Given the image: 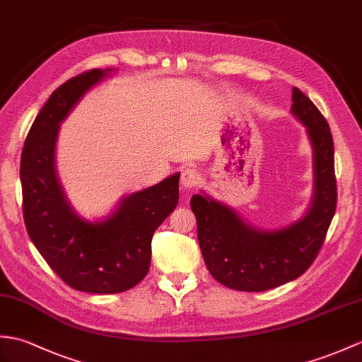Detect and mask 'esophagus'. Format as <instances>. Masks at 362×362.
<instances>
[{
  "label": "esophagus",
  "mask_w": 362,
  "mask_h": 362,
  "mask_svg": "<svg viewBox=\"0 0 362 362\" xmlns=\"http://www.w3.org/2000/svg\"><path fill=\"white\" fill-rule=\"evenodd\" d=\"M200 180V174L194 168H185L182 171V177H180V183L183 188H194L196 185Z\"/></svg>",
  "instance_id": "esophagus-1"
}]
</instances>
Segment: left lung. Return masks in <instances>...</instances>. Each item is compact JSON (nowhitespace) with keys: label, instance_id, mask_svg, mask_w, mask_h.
I'll list each match as a JSON object with an SVG mask.
<instances>
[{"label":"left lung","instance_id":"left-lung-1","mask_svg":"<svg viewBox=\"0 0 362 362\" xmlns=\"http://www.w3.org/2000/svg\"><path fill=\"white\" fill-rule=\"evenodd\" d=\"M291 100V112L307 128L315 154V197L300 221L276 231H262L211 197H191L208 272L233 290L265 291L304 274L319 255L336 211L338 192L330 126L298 88H293Z\"/></svg>","mask_w":362,"mask_h":362}]
</instances>
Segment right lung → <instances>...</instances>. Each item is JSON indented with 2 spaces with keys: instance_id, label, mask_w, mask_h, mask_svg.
I'll return each mask as SVG.
<instances>
[{
  "instance_id": "add662e5",
  "label": "right lung",
  "mask_w": 362,
  "mask_h": 362,
  "mask_svg": "<svg viewBox=\"0 0 362 362\" xmlns=\"http://www.w3.org/2000/svg\"><path fill=\"white\" fill-rule=\"evenodd\" d=\"M109 74L86 71L52 92L30 126L20 165L23 217L33 245L64 284L98 295L129 290L148 274L153 234L177 206L180 177L132 192L100 222L81 219L67 204L54 163L58 128Z\"/></svg>"
}]
</instances>
